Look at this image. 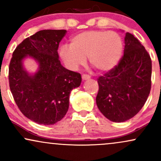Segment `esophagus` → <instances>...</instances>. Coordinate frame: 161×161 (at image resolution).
<instances>
[{"instance_id": "34e87169", "label": "esophagus", "mask_w": 161, "mask_h": 161, "mask_svg": "<svg viewBox=\"0 0 161 161\" xmlns=\"http://www.w3.org/2000/svg\"><path fill=\"white\" fill-rule=\"evenodd\" d=\"M91 78V76L88 75H86V74H82V80H87V79H89Z\"/></svg>"}]
</instances>
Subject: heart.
Masks as SVG:
<instances>
[{
	"label": "heart",
	"mask_w": 161,
	"mask_h": 161,
	"mask_svg": "<svg viewBox=\"0 0 161 161\" xmlns=\"http://www.w3.org/2000/svg\"><path fill=\"white\" fill-rule=\"evenodd\" d=\"M123 41L113 31L91 30L79 33L70 39V45H62L59 50L60 58L68 69L76 70L86 63L99 71L114 69L120 60Z\"/></svg>",
	"instance_id": "b5f03b06"
}]
</instances>
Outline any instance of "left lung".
<instances>
[{
	"instance_id": "left-lung-1",
	"label": "left lung",
	"mask_w": 161,
	"mask_h": 161,
	"mask_svg": "<svg viewBox=\"0 0 161 161\" xmlns=\"http://www.w3.org/2000/svg\"><path fill=\"white\" fill-rule=\"evenodd\" d=\"M151 70L145 47L133 35L125 33L124 54L119 64L97 79L96 104L103 115L116 123L136 116L150 94Z\"/></svg>"
}]
</instances>
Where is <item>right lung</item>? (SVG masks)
Returning a JSON list of instances; mask_svg holds the SVG:
<instances>
[{
    "instance_id": "obj_1",
    "label": "right lung",
    "mask_w": 161,
    "mask_h": 161,
    "mask_svg": "<svg viewBox=\"0 0 161 161\" xmlns=\"http://www.w3.org/2000/svg\"><path fill=\"white\" fill-rule=\"evenodd\" d=\"M66 30L45 29L25 38L13 53L9 84L14 101L28 119L38 124L53 125L69 108L70 92L80 86V73L66 69L59 60V44ZM32 56L39 63L34 75L24 69L22 60Z\"/></svg>"
}]
</instances>
